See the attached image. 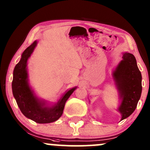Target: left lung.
I'll return each mask as SVG.
<instances>
[{"label": "left lung", "instance_id": "1", "mask_svg": "<svg viewBox=\"0 0 150 150\" xmlns=\"http://www.w3.org/2000/svg\"><path fill=\"white\" fill-rule=\"evenodd\" d=\"M112 77L120 101L117 111L121 115L122 120L134 112L142 93V75L132 53H123L122 60L113 70Z\"/></svg>", "mask_w": 150, "mask_h": 150}]
</instances>
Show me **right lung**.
<instances>
[{
  "label": "right lung",
  "instance_id": "obj_1",
  "mask_svg": "<svg viewBox=\"0 0 150 150\" xmlns=\"http://www.w3.org/2000/svg\"><path fill=\"white\" fill-rule=\"evenodd\" d=\"M38 42L34 41L21 56V59L13 70L12 89L21 112L27 118L38 123H49L56 121L63 114L65 102L77 89V87L66 91L57 102L52 105L39 99L29 83L27 61L33 53Z\"/></svg>",
  "mask_w": 150,
  "mask_h": 150
}]
</instances>
